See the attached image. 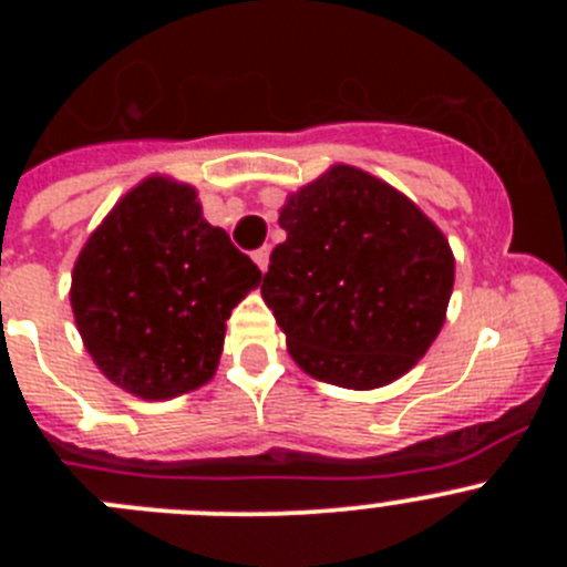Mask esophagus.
Segmentation results:
<instances>
[{
    "label": "esophagus",
    "instance_id": "1",
    "mask_svg": "<svg viewBox=\"0 0 567 567\" xmlns=\"http://www.w3.org/2000/svg\"><path fill=\"white\" fill-rule=\"evenodd\" d=\"M252 258H255V264H258V269H260V272H267V267H269V247H260V249H255V252H252Z\"/></svg>",
    "mask_w": 567,
    "mask_h": 567
}]
</instances>
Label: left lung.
I'll use <instances>...</instances> for the list:
<instances>
[{"label":"left lung","instance_id":"obj_1","mask_svg":"<svg viewBox=\"0 0 567 567\" xmlns=\"http://www.w3.org/2000/svg\"><path fill=\"white\" fill-rule=\"evenodd\" d=\"M287 240L260 295L295 363L323 383L378 389L425 354L445 320L454 255L405 195L332 167L280 209Z\"/></svg>","mask_w":567,"mask_h":567}]
</instances>
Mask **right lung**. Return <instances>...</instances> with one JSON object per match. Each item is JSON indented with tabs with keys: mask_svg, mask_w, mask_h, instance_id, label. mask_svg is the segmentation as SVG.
<instances>
[{
	"mask_svg": "<svg viewBox=\"0 0 567 567\" xmlns=\"http://www.w3.org/2000/svg\"><path fill=\"white\" fill-rule=\"evenodd\" d=\"M258 284L249 255L204 221L195 189L155 175L87 238L70 303L104 378L167 400L213 378L227 318Z\"/></svg>",
	"mask_w": 567,
	"mask_h": 567,
	"instance_id": "right-lung-1",
	"label": "right lung"
}]
</instances>
